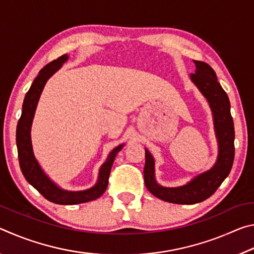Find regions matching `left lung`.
I'll return each instance as SVG.
<instances>
[{
    "label": "left lung",
    "instance_id": "1",
    "mask_svg": "<svg viewBox=\"0 0 254 254\" xmlns=\"http://www.w3.org/2000/svg\"><path fill=\"white\" fill-rule=\"evenodd\" d=\"M196 71L191 80L207 98L213 111L214 124L218 140V158L215 166L206 173L197 176L182 187H161L154 179V161L145 149L144 184L148 190L158 198L174 204H196L212 196L229 176L234 161V123L231 115V105L227 94L217 81L216 74L208 64L194 60Z\"/></svg>",
    "mask_w": 254,
    "mask_h": 254
}]
</instances>
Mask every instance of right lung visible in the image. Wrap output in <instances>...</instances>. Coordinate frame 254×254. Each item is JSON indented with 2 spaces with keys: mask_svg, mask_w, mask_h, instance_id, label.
<instances>
[{
  "mask_svg": "<svg viewBox=\"0 0 254 254\" xmlns=\"http://www.w3.org/2000/svg\"><path fill=\"white\" fill-rule=\"evenodd\" d=\"M68 59L67 55L60 56L59 58L49 63L39 71V75L33 80L31 87L24 97L22 105V114L19 119L18 127H16V147H18V157L20 168L27 182L32 185L40 194L49 201L60 205H75L86 201L96 199L103 195L109 185V177L112 165L117 153L121 150L123 144L119 145L110 153L104 165L101 167L98 182L95 186L84 191H67L58 188L51 180L47 177L44 171L40 168L39 163L33 156L31 145V124L34 112L41 95L42 89L49 77L57 71L64 63Z\"/></svg>",
  "mask_w": 254,
  "mask_h": 254,
  "instance_id": "obj_1",
  "label": "right lung"
}]
</instances>
